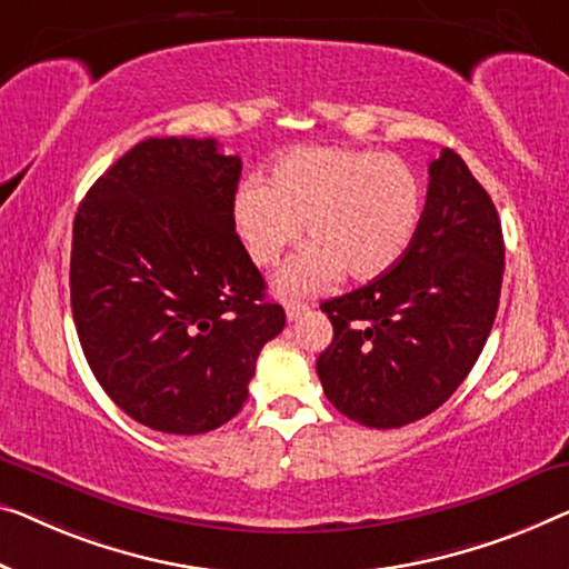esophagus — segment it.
Returning a JSON list of instances; mask_svg holds the SVG:
<instances>
[{
  "label": "esophagus",
  "mask_w": 569,
  "mask_h": 569,
  "mask_svg": "<svg viewBox=\"0 0 569 569\" xmlns=\"http://www.w3.org/2000/svg\"><path fill=\"white\" fill-rule=\"evenodd\" d=\"M307 311H309V307H307V303H301V301L286 303V319L288 321H299Z\"/></svg>",
  "instance_id": "34e87169"
}]
</instances>
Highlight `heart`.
I'll use <instances>...</instances> for the list:
<instances>
[{
  "mask_svg": "<svg viewBox=\"0 0 569 569\" xmlns=\"http://www.w3.org/2000/svg\"><path fill=\"white\" fill-rule=\"evenodd\" d=\"M423 189L396 156L358 148H293L268 168L266 183L244 181L234 193V230L260 268L311 242L276 278L288 299L325 291L339 278L372 281L391 270L419 232Z\"/></svg>",
  "mask_w": 569,
  "mask_h": 569,
  "instance_id": "obj_1",
  "label": "heart"
}]
</instances>
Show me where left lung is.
I'll return each mask as SVG.
<instances>
[{
	"instance_id": "8db88e82",
	"label": "left lung",
	"mask_w": 569,
	"mask_h": 569,
	"mask_svg": "<svg viewBox=\"0 0 569 569\" xmlns=\"http://www.w3.org/2000/svg\"><path fill=\"white\" fill-rule=\"evenodd\" d=\"M501 219L455 150L429 163L419 232L368 286L321 303L335 337L317 360L339 413L398 429L439 409L493 329L503 283Z\"/></svg>"
}]
</instances>
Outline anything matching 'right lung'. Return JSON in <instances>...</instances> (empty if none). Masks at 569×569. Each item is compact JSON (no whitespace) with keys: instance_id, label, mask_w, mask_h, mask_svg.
Masks as SVG:
<instances>
[{"instance_id":"add662e5","label":"right lung","mask_w":569,"mask_h":569,"mask_svg":"<svg viewBox=\"0 0 569 569\" xmlns=\"http://www.w3.org/2000/svg\"><path fill=\"white\" fill-rule=\"evenodd\" d=\"M242 160L211 138H148L91 186L73 219L71 309L104 393L166 435L230 421L281 303L234 232Z\"/></svg>"}]
</instances>
